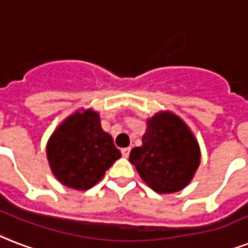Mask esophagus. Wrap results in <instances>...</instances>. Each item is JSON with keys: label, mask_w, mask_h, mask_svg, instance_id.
<instances>
[{"label": "esophagus", "mask_w": 248, "mask_h": 248, "mask_svg": "<svg viewBox=\"0 0 248 248\" xmlns=\"http://www.w3.org/2000/svg\"><path fill=\"white\" fill-rule=\"evenodd\" d=\"M129 153H130V147H125V149H123L122 150V154L124 158H128V156H129Z\"/></svg>", "instance_id": "34e87169"}]
</instances>
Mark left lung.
Listing matches in <instances>:
<instances>
[{
	"label": "left lung",
	"instance_id": "8db88e82",
	"mask_svg": "<svg viewBox=\"0 0 248 248\" xmlns=\"http://www.w3.org/2000/svg\"><path fill=\"white\" fill-rule=\"evenodd\" d=\"M129 162L154 191L176 193L193 180L201 164V149L180 116L160 111L147 119L142 145L132 149Z\"/></svg>",
	"mask_w": 248,
	"mask_h": 248
}]
</instances>
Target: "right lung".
Returning a JSON list of instances; mask_svg holds the SVG:
<instances>
[{"label":"right lung","mask_w":248,"mask_h":248,"mask_svg":"<svg viewBox=\"0 0 248 248\" xmlns=\"http://www.w3.org/2000/svg\"><path fill=\"white\" fill-rule=\"evenodd\" d=\"M122 156L93 108H81L59 124L46 143V158L64 186L88 190Z\"/></svg>","instance_id":"right-lung-1"}]
</instances>
